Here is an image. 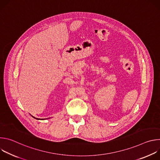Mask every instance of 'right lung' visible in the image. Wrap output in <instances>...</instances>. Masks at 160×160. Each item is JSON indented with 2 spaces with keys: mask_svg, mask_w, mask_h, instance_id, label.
I'll return each mask as SVG.
<instances>
[{
  "mask_svg": "<svg viewBox=\"0 0 160 160\" xmlns=\"http://www.w3.org/2000/svg\"><path fill=\"white\" fill-rule=\"evenodd\" d=\"M32 117H33L34 118H35V119H37V120H40V119H38V118H35L34 117H33V116H32ZM45 119H48V118H45ZM45 119H42V120H45Z\"/></svg>",
  "mask_w": 160,
  "mask_h": 160,
  "instance_id": "add662e5",
  "label": "right lung"
}]
</instances>
